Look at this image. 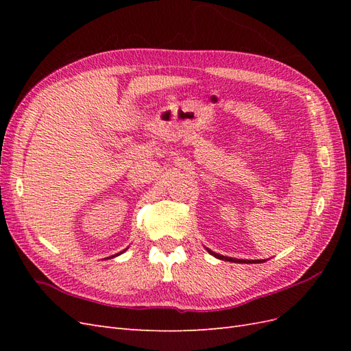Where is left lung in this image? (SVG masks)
I'll list each match as a JSON object with an SVG mask.
<instances>
[{"label":"left lung","mask_w":351,"mask_h":351,"mask_svg":"<svg viewBox=\"0 0 351 351\" xmlns=\"http://www.w3.org/2000/svg\"><path fill=\"white\" fill-rule=\"evenodd\" d=\"M212 256H215V258H218V259H226V261H228V262H239V263H261V262H265L263 259L262 261H243V259H234V258H228V256H222V254H218V253H215V252H212V250H209V249H206Z\"/></svg>","instance_id":"8db88e82"}]
</instances>
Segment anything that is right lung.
<instances>
[{
	"label": "right lung",
	"instance_id": "right-lung-1",
	"mask_svg": "<svg viewBox=\"0 0 351 351\" xmlns=\"http://www.w3.org/2000/svg\"><path fill=\"white\" fill-rule=\"evenodd\" d=\"M124 252V250H123ZM123 252H120V253H117V254H114V256H110V258H115V256H119V254H121Z\"/></svg>",
	"mask_w": 351,
	"mask_h": 351
}]
</instances>
